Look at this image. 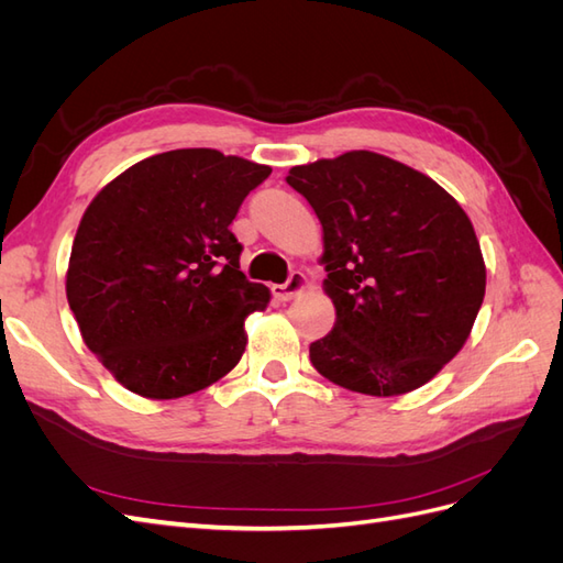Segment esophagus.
Masks as SVG:
<instances>
[{
    "instance_id": "esophagus-1",
    "label": "esophagus",
    "mask_w": 563,
    "mask_h": 563,
    "mask_svg": "<svg viewBox=\"0 0 563 563\" xmlns=\"http://www.w3.org/2000/svg\"><path fill=\"white\" fill-rule=\"evenodd\" d=\"M305 286H308V277H305L300 269H294L291 277H288L286 284H275V286H272V296H275L282 302H288V300L298 298L305 291Z\"/></svg>"
}]
</instances>
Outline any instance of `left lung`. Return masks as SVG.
<instances>
[{"mask_svg": "<svg viewBox=\"0 0 563 563\" xmlns=\"http://www.w3.org/2000/svg\"><path fill=\"white\" fill-rule=\"evenodd\" d=\"M286 183L323 228L333 331L310 345L331 383L397 397L430 383L465 340L486 291L472 220L430 176L378 152L294 166Z\"/></svg>", "mask_w": 563, "mask_h": 563, "instance_id": "left-lung-1", "label": "left lung"}]
</instances>
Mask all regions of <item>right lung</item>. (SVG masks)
Returning a JSON list of instances; mask_svg holds the SVG:
<instances>
[{
  "label": "right lung",
  "instance_id": "1",
  "mask_svg": "<svg viewBox=\"0 0 563 563\" xmlns=\"http://www.w3.org/2000/svg\"><path fill=\"white\" fill-rule=\"evenodd\" d=\"M272 168L211 147L172 150L126 168L77 228L65 294L84 343L117 383L178 399L240 364L244 321L269 288L240 269L230 232Z\"/></svg>",
  "mask_w": 563,
  "mask_h": 563
}]
</instances>
